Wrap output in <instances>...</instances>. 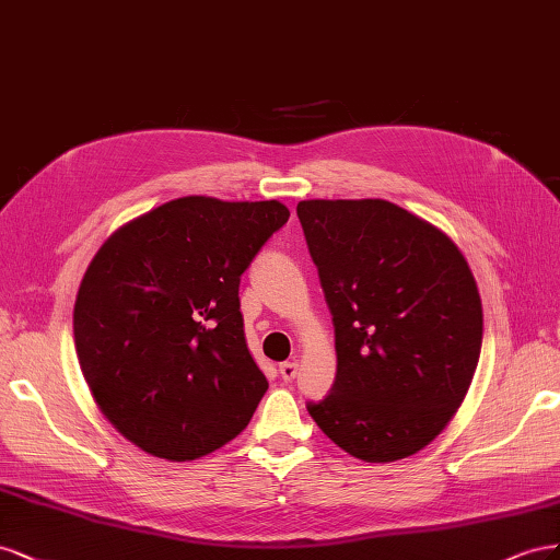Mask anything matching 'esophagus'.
<instances>
[{
    "label": "esophagus",
    "mask_w": 560,
    "mask_h": 560,
    "mask_svg": "<svg viewBox=\"0 0 560 560\" xmlns=\"http://www.w3.org/2000/svg\"><path fill=\"white\" fill-rule=\"evenodd\" d=\"M298 371H300L298 361H283V363L279 365V373H281V377H283V382H293L295 375H298Z\"/></svg>",
    "instance_id": "esophagus-1"
}]
</instances>
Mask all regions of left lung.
I'll list each match as a JSON object with an SVG mask.
<instances>
[{
  "label": "left lung",
  "mask_w": 560,
  "mask_h": 560,
  "mask_svg": "<svg viewBox=\"0 0 560 560\" xmlns=\"http://www.w3.org/2000/svg\"><path fill=\"white\" fill-rule=\"evenodd\" d=\"M298 218L335 326L338 373L307 410L363 462L422 451L465 401L483 310L465 255L385 199H310Z\"/></svg>",
  "instance_id": "obj_1"
}]
</instances>
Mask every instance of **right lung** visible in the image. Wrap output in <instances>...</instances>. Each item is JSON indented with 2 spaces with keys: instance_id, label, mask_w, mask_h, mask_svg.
<instances>
[{
  "instance_id": "obj_1",
  "label": "right lung",
  "mask_w": 560,
  "mask_h": 560,
  "mask_svg": "<svg viewBox=\"0 0 560 560\" xmlns=\"http://www.w3.org/2000/svg\"><path fill=\"white\" fill-rule=\"evenodd\" d=\"M289 215L275 199L183 197L95 253L74 302L77 359L138 448L197 459L250 422L269 385L246 347L238 281Z\"/></svg>"
}]
</instances>
